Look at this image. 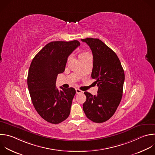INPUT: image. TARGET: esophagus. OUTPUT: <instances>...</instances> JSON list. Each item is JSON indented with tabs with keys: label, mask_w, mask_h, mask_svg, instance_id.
Wrapping results in <instances>:
<instances>
[{
	"label": "esophagus",
	"mask_w": 155,
	"mask_h": 155,
	"mask_svg": "<svg viewBox=\"0 0 155 155\" xmlns=\"http://www.w3.org/2000/svg\"><path fill=\"white\" fill-rule=\"evenodd\" d=\"M75 91H76L77 94H80V93H82V92H83L81 90H80L79 89H76Z\"/></svg>",
	"instance_id": "34e87169"
}]
</instances>
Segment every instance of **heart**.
I'll return each instance as SVG.
<instances>
[{"label":"heart","mask_w":155,"mask_h":155,"mask_svg":"<svg viewBox=\"0 0 155 155\" xmlns=\"http://www.w3.org/2000/svg\"><path fill=\"white\" fill-rule=\"evenodd\" d=\"M88 54H89V53H88V52H86V51H81V52H80V54H79V58H82V57L86 56V55H87Z\"/></svg>","instance_id":"1"}]
</instances>
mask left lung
Listing matches in <instances>:
<instances>
[{
	"mask_svg": "<svg viewBox=\"0 0 155 155\" xmlns=\"http://www.w3.org/2000/svg\"><path fill=\"white\" fill-rule=\"evenodd\" d=\"M92 50L93 68L91 77L96 79L97 94L84 92L86 100L83 109L86 117L94 122L102 123L115 113L122 97L125 74L114 51L99 39H81Z\"/></svg>",
	"mask_w": 155,
	"mask_h": 155,
	"instance_id": "obj_1",
	"label": "left lung"
}]
</instances>
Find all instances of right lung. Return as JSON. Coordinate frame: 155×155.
I'll list each match as a JSON object with an SVG mask.
<instances>
[{
	"mask_svg": "<svg viewBox=\"0 0 155 155\" xmlns=\"http://www.w3.org/2000/svg\"><path fill=\"white\" fill-rule=\"evenodd\" d=\"M77 40L53 41L46 44L33 59L28 74L27 85L33 105L47 122L57 124L70 114L76 93L73 87H56L58 74L65 70L68 57L79 45Z\"/></svg>",
	"mask_w": 155,
	"mask_h": 155,
	"instance_id": "right-lung-1",
	"label": "right lung"
}]
</instances>
